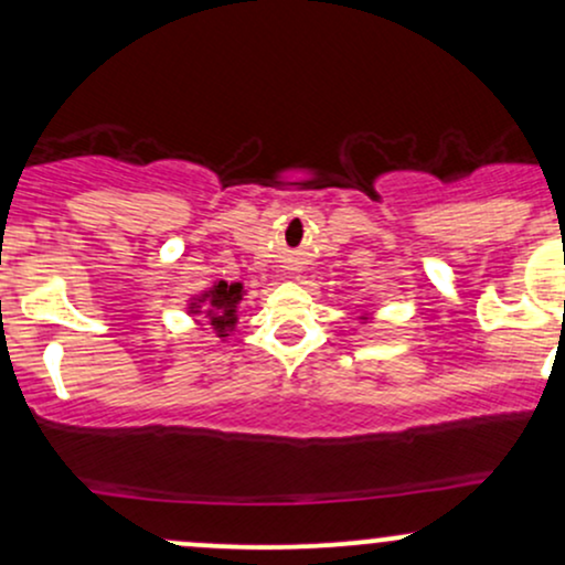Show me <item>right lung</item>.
<instances>
[{"label":"right lung","mask_w":565,"mask_h":565,"mask_svg":"<svg viewBox=\"0 0 565 565\" xmlns=\"http://www.w3.org/2000/svg\"><path fill=\"white\" fill-rule=\"evenodd\" d=\"M243 282L218 280L213 288H207L205 294L198 296V299H192L189 312H205L207 326L213 328L218 339H224V335H230L234 331V326H237V303L243 301Z\"/></svg>","instance_id":"add662e5"}]
</instances>
